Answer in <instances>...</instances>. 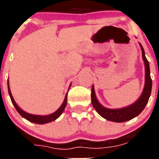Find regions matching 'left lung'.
<instances>
[{"instance_id":"8db88e82","label":"left lung","mask_w":159,"mask_h":159,"mask_svg":"<svg viewBox=\"0 0 159 159\" xmlns=\"http://www.w3.org/2000/svg\"><path fill=\"white\" fill-rule=\"evenodd\" d=\"M141 49H142V59L144 61L145 65V85H144L143 91L141 94L140 97L137 101L131 105L127 107H124L121 108H108L101 105L98 101L96 97L94 87L92 85L91 88V103L93 106L95 108L96 111L102 117L108 121H114V122H125V121H129L132 118L137 117L141 112L144 110L148 102L149 97L151 95L152 87V81L150 76V68H149V63L147 60L145 54L143 47L139 43Z\"/></svg>"}]
</instances>
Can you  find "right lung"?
<instances>
[{
	"instance_id": "obj_1",
	"label": "right lung",
	"mask_w": 159,
	"mask_h": 159,
	"mask_svg": "<svg viewBox=\"0 0 159 159\" xmlns=\"http://www.w3.org/2000/svg\"><path fill=\"white\" fill-rule=\"evenodd\" d=\"M70 85H71V84H70L69 89L70 88ZM7 89H8V93H9V95H10L11 102H12L13 105H14V106L15 107L16 110L17 111V112H18V113L23 117V118H25V119H27L28 121H30V122L35 123V124L43 125V124H46V123H49V122H51V121H54V120H56L57 118H58L59 117L61 116V115L63 113L64 110H65V107H66L67 101H68V99H67V97H68V93H67L66 95H65V100H64L62 105H61L60 108L56 111H54V113L50 114V115H32V114H29L28 113V112L23 111L20 108V107L18 106V105H17V103H16L15 101H14V98H13L12 94H11L8 80H7ZM69 89H68V90H69Z\"/></svg>"
}]
</instances>
